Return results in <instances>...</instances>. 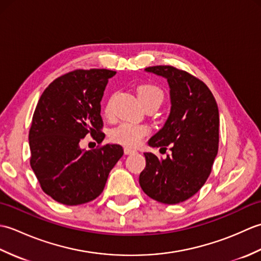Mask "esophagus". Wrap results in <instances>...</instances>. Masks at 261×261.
I'll return each instance as SVG.
<instances>
[{
    "label": "esophagus",
    "instance_id": "1",
    "mask_svg": "<svg viewBox=\"0 0 261 261\" xmlns=\"http://www.w3.org/2000/svg\"><path fill=\"white\" fill-rule=\"evenodd\" d=\"M137 151L135 149H131V148H124V153L125 154H132V153H136Z\"/></svg>",
    "mask_w": 261,
    "mask_h": 261
}]
</instances>
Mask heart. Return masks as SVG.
<instances>
[{
  "label": "heart",
  "instance_id": "1",
  "mask_svg": "<svg viewBox=\"0 0 261 261\" xmlns=\"http://www.w3.org/2000/svg\"><path fill=\"white\" fill-rule=\"evenodd\" d=\"M138 97L141 104L147 102H156L159 105L164 99V93L160 88L152 84H143L138 87ZM104 115L110 118L112 115V98H110L104 107ZM148 134V127L143 124L123 122L111 131L110 138L115 143L124 147H137L142 138Z\"/></svg>",
  "mask_w": 261,
  "mask_h": 261
}]
</instances>
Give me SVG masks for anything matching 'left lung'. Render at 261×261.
<instances>
[{
	"label": "left lung",
	"instance_id": "left-lung-1",
	"mask_svg": "<svg viewBox=\"0 0 261 261\" xmlns=\"http://www.w3.org/2000/svg\"><path fill=\"white\" fill-rule=\"evenodd\" d=\"M145 70L167 80L170 98L168 118L148 146L171 145V154L163 159L143 153L146 168L139 184L154 201L177 204L196 194L210 176L219 149L218 104L208 87L184 70L171 66Z\"/></svg>",
	"mask_w": 261,
	"mask_h": 261
}]
</instances>
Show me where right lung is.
I'll return each instance as SVG.
<instances>
[{"label": "right lung", "mask_w": 261, "mask_h": 261, "mask_svg": "<svg viewBox=\"0 0 261 261\" xmlns=\"http://www.w3.org/2000/svg\"><path fill=\"white\" fill-rule=\"evenodd\" d=\"M114 75L109 69L71 71L55 80L39 98L29 132L30 165L42 191L58 203L95 199L123 156L120 145L88 151L80 147L88 134L97 142L104 139L101 101Z\"/></svg>", "instance_id": "add662e5"}]
</instances>
